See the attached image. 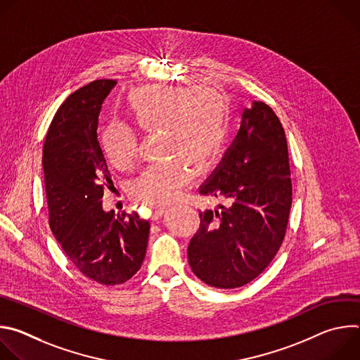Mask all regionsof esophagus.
I'll list each match as a JSON object with an SVG mask.
<instances>
[{"instance_id": "34e87169", "label": "esophagus", "mask_w": 360, "mask_h": 360, "mask_svg": "<svg viewBox=\"0 0 360 360\" xmlns=\"http://www.w3.org/2000/svg\"><path fill=\"white\" fill-rule=\"evenodd\" d=\"M165 208H153L152 210V219H160L165 214Z\"/></svg>"}]
</instances>
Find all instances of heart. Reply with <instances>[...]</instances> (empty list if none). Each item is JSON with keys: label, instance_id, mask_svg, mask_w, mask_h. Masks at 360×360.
<instances>
[{"label": "heart", "instance_id": "heart-1", "mask_svg": "<svg viewBox=\"0 0 360 360\" xmlns=\"http://www.w3.org/2000/svg\"><path fill=\"white\" fill-rule=\"evenodd\" d=\"M129 104L135 124L143 131L165 128L164 153L174 157L146 167L131 184L135 200L161 207L188 186L195 164L219 152L228 132V105L222 95L199 86L149 85L134 91ZM107 158L120 169L134 165L139 152V131L122 120H111L101 134Z\"/></svg>", "mask_w": 360, "mask_h": 360}]
</instances>
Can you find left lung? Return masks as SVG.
I'll return each instance as SVG.
<instances>
[{
  "instance_id": "8db88e82",
  "label": "left lung",
  "mask_w": 360,
  "mask_h": 360,
  "mask_svg": "<svg viewBox=\"0 0 360 360\" xmlns=\"http://www.w3.org/2000/svg\"><path fill=\"white\" fill-rule=\"evenodd\" d=\"M202 195L228 205L200 212L188 246L192 272L218 289L240 288L274 261L286 233L292 179L283 127L265 102H253L240 129Z\"/></svg>"
}]
</instances>
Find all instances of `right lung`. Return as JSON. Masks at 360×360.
I'll return each instance as SVG.
<instances>
[{
  "label": "right lung",
  "mask_w": 360,
  "mask_h": 360,
  "mask_svg": "<svg viewBox=\"0 0 360 360\" xmlns=\"http://www.w3.org/2000/svg\"><path fill=\"white\" fill-rule=\"evenodd\" d=\"M114 79H96L58 108L42 148L48 222L71 264L88 279L114 286L142 266L149 222L136 212L115 218L102 196L112 186L96 139L98 114Z\"/></svg>",
  "instance_id": "1"
}]
</instances>
